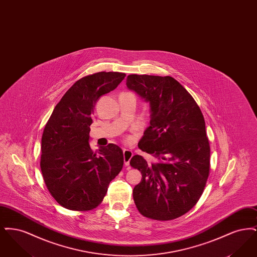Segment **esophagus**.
<instances>
[{
	"mask_svg": "<svg viewBox=\"0 0 257 257\" xmlns=\"http://www.w3.org/2000/svg\"><path fill=\"white\" fill-rule=\"evenodd\" d=\"M133 157L132 150L129 149H123V158H124V164L125 166H129L130 160Z\"/></svg>",
	"mask_w": 257,
	"mask_h": 257,
	"instance_id": "obj_1",
	"label": "esophagus"
}]
</instances>
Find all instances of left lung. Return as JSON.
I'll return each instance as SVG.
<instances>
[{
    "label": "left lung",
    "instance_id": "8db88e82",
    "mask_svg": "<svg viewBox=\"0 0 257 257\" xmlns=\"http://www.w3.org/2000/svg\"><path fill=\"white\" fill-rule=\"evenodd\" d=\"M126 86L149 103L150 126L139 143L157 159L135 155L130 165L142 172L133 197L149 219L170 220L194 207L210 171V146L203 114L192 95L170 76L132 74Z\"/></svg>",
    "mask_w": 257,
    "mask_h": 257
}]
</instances>
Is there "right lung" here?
<instances>
[{
  "label": "right lung",
  "mask_w": 257,
  "mask_h": 257,
  "mask_svg": "<svg viewBox=\"0 0 257 257\" xmlns=\"http://www.w3.org/2000/svg\"><path fill=\"white\" fill-rule=\"evenodd\" d=\"M125 73L98 72L78 80L56 105L41 139L40 168L50 194L62 207L88 211L102 202L123 167L122 149L89 146L98 99L118 86Z\"/></svg>",
  "instance_id": "right-lung-1"
}]
</instances>
